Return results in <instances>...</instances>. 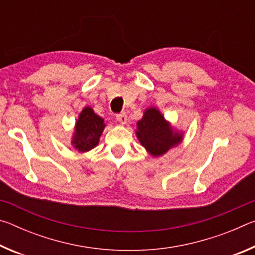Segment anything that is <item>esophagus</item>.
Here are the masks:
<instances>
[{
	"mask_svg": "<svg viewBox=\"0 0 255 255\" xmlns=\"http://www.w3.org/2000/svg\"><path fill=\"white\" fill-rule=\"evenodd\" d=\"M116 118H117L118 122L120 124H123V125H125V124L127 123V115H126V112H122V114H118L117 116H116Z\"/></svg>",
	"mask_w": 255,
	"mask_h": 255,
	"instance_id": "esophagus-1",
	"label": "esophagus"
}]
</instances>
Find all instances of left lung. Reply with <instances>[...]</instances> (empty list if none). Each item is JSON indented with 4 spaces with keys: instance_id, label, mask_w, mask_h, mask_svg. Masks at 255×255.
<instances>
[{
    "instance_id": "left-lung-1",
    "label": "left lung",
    "mask_w": 255,
    "mask_h": 255,
    "mask_svg": "<svg viewBox=\"0 0 255 255\" xmlns=\"http://www.w3.org/2000/svg\"><path fill=\"white\" fill-rule=\"evenodd\" d=\"M137 138L153 156H161L182 140V133L172 130L156 108H149L137 123Z\"/></svg>"
}]
</instances>
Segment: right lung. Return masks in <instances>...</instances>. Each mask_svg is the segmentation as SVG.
Here are the masks:
<instances>
[{
	"instance_id": "1",
	"label": "right lung",
	"mask_w": 255,
	"mask_h": 255,
	"mask_svg": "<svg viewBox=\"0 0 255 255\" xmlns=\"http://www.w3.org/2000/svg\"><path fill=\"white\" fill-rule=\"evenodd\" d=\"M105 127L103 119L94 114L92 108H84L76 122L72 144L79 152H88L98 145Z\"/></svg>"
}]
</instances>
